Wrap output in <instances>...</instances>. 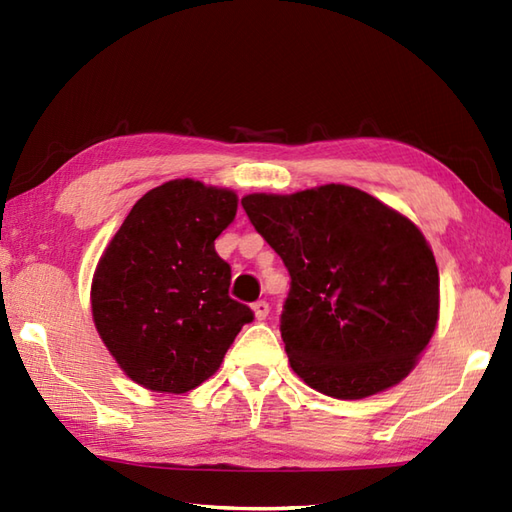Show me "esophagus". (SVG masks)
<instances>
[{"label": "esophagus", "mask_w": 512, "mask_h": 512, "mask_svg": "<svg viewBox=\"0 0 512 512\" xmlns=\"http://www.w3.org/2000/svg\"><path fill=\"white\" fill-rule=\"evenodd\" d=\"M268 303L266 301H257V303H253V312H255V319L257 321H264L266 317H268Z\"/></svg>", "instance_id": "esophagus-1"}]
</instances>
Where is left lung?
Here are the masks:
<instances>
[{"mask_svg": "<svg viewBox=\"0 0 512 512\" xmlns=\"http://www.w3.org/2000/svg\"><path fill=\"white\" fill-rule=\"evenodd\" d=\"M242 206L292 279L281 312L292 372L341 400L407 378L440 319V275L420 228L347 184L250 193Z\"/></svg>", "mask_w": 512, "mask_h": 512, "instance_id": "left-lung-1", "label": "left lung"}]
</instances>
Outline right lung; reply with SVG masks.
Returning a JSON list of instances; mask_svg holds the SVG:
<instances>
[{"label":"right lung","mask_w":512,"mask_h":512,"mask_svg":"<svg viewBox=\"0 0 512 512\" xmlns=\"http://www.w3.org/2000/svg\"><path fill=\"white\" fill-rule=\"evenodd\" d=\"M237 193L178 178L147 191L92 277V319L118 367L145 389L187 394L220 369L248 306L228 297L231 266L215 239Z\"/></svg>","instance_id":"1"}]
</instances>
